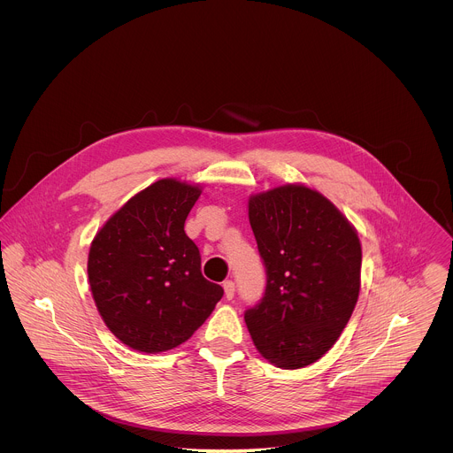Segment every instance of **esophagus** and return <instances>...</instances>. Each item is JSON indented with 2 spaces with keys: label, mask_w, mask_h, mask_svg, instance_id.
Here are the masks:
<instances>
[{
  "label": "esophagus",
  "mask_w": 453,
  "mask_h": 453,
  "mask_svg": "<svg viewBox=\"0 0 453 453\" xmlns=\"http://www.w3.org/2000/svg\"><path fill=\"white\" fill-rule=\"evenodd\" d=\"M223 289H225V296H226L228 300H232L234 295H235V282H234V280H225V282H223Z\"/></svg>",
  "instance_id": "esophagus-1"
}]
</instances>
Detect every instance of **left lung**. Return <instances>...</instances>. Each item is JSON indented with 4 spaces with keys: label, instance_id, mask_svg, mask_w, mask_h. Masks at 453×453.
<instances>
[{
    "label": "left lung",
    "instance_id": "obj_1",
    "mask_svg": "<svg viewBox=\"0 0 453 453\" xmlns=\"http://www.w3.org/2000/svg\"><path fill=\"white\" fill-rule=\"evenodd\" d=\"M250 223L266 288L244 319L259 354L277 368H305L334 345L361 286V242L349 219L303 185L250 198Z\"/></svg>",
    "mask_w": 453,
    "mask_h": 453
}]
</instances>
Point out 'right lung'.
I'll return each instance as SVG.
<instances>
[{
    "label": "right lung",
    "mask_w": 453,
    "mask_h": 453,
    "mask_svg": "<svg viewBox=\"0 0 453 453\" xmlns=\"http://www.w3.org/2000/svg\"><path fill=\"white\" fill-rule=\"evenodd\" d=\"M200 187L158 180L134 195L96 234L88 282L110 331L130 349L158 354L187 342L223 296L200 272L185 234Z\"/></svg>",
    "instance_id": "1"
}]
</instances>
